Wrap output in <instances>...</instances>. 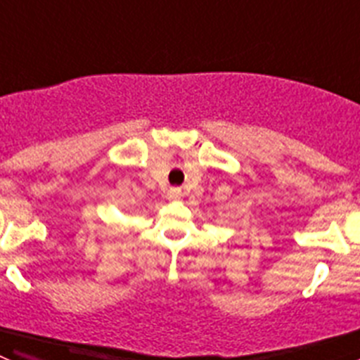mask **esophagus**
<instances>
[{"label": "esophagus", "instance_id": "34e87169", "mask_svg": "<svg viewBox=\"0 0 360 360\" xmlns=\"http://www.w3.org/2000/svg\"><path fill=\"white\" fill-rule=\"evenodd\" d=\"M181 197H183V193H181L179 188H170V190H168V199L170 200H177L181 199Z\"/></svg>", "mask_w": 360, "mask_h": 360}]
</instances>
